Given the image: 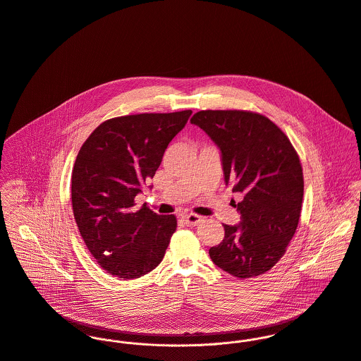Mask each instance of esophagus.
<instances>
[{"mask_svg":"<svg viewBox=\"0 0 361 361\" xmlns=\"http://www.w3.org/2000/svg\"><path fill=\"white\" fill-rule=\"evenodd\" d=\"M183 221H184V224H185V226H188V227H191V226H197V224L200 221V216L190 213V214L183 216Z\"/></svg>","mask_w":361,"mask_h":361,"instance_id":"1","label":"esophagus"}]
</instances>
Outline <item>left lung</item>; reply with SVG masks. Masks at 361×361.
Listing matches in <instances>:
<instances>
[{
  "label": "left lung",
  "instance_id": "left-lung-1",
  "mask_svg": "<svg viewBox=\"0 0 361 361\" xmlns=\"http://www.w3.org/2000/svg\"><path fill=\"white\" fill-rule=\"evenodd\" d=\"M191 123L216 144L226 185L243 197L235 204L240 224H223L224 240L209 249L210 259L238 279L264 274L283 256L299 223V157L280 128L259 114L200 111Z\"/></svg>",
  "mask_w": 361,
  "mask_h": 361
}]
</instances>
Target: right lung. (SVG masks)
<instances>
[{"label": "right lung", "mask_w": 361, "mask_h": 361, "mask_svg": "<svg viewBox=\"0 0 361 361\" xmlns=\"http://www.w3.org/2000/svg\"><path fill=\"white\" fill-rule=\"evenodd\" d=\"M191 114L115 118L82 144L72 173L73 214L84 243L108 274L140 279L161 263L176 216L157 214L145 204L135 209L134 198L154 178L169 142Z\"/></svg>", "instance_id": "right-lung-1"}]
</instances>
